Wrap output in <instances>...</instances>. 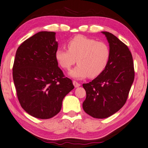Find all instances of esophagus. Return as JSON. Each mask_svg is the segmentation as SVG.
Instances as JSON below:
<instances>
[{
  "label": "esophagus",
  "instance_id": "esophagus-1",
  "mask_svg": "<svg viewBox=\"0 0 148 148\" xmlns=\"http://www.w3.org/2000/svg\"><path fill=\"white\" fill-rule=\"evenodd\" d=\"M73 85L75 88H78L79 87V86H80V84H79V82H77V81H75V80H74V81H73Z\"/></svg>",
  "mask_w": 148,
  "mask_h": 148
}]
</instances>
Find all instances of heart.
<instances>
[{
  "label": "heart",
  "instance_id": "b5f03b06",
  "mask_svg": "<svg viewBox=\"0 0 148 148\" xmlns=\"http://www.w3.org/2000/svg\"><path fill=\"white\" fill-rule=\"evenodd\" d=\"M68 49L58 48L55 58L61 68L68 70L76 62L78 65L69 71V76L81 79L94 78L102 73L110 59V50L106 44L83 35H77L67 44Z\"/></svg>",
  "mask_w": 148,
  "mask_h": 148
}]
</instances>
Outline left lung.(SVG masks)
<instances>
[{
    "instance_id": "obj_1",
    "label": "left lung",
    "mask_w": 148,
    "mask_h": 148,
    "mask_svg": "<svg viewBox=\"0 0 148 148\" xmlns=\"http://www.w3.org/2000/svg\"><path fill=\"white\" fill-rule=\"evenodd\" d=\"M102 33L110 46V59L101 74L82 84L86 92L83 110L97 119L108 118L122 108L135 77L133 57L128 47L112 33Z\"/></svg>"
}]
</instances>
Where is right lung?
Wrapping results in <instances>:
<instances>
[{
    "mask_svg": "<svg viewBox=\"0 0 148 148\" xmlns=\"http://www.w3.org/2000/svg\"><path fill=\"white\" fill-rule=\"evenodd\" d=\"M55 33L40 32L27 38L16 50L13 79L21 106L30 115L52 118L60 112L62 100L74 88L64 77L55 58Z\"/></svg>",
    "mask_w": 148,
    "mask_h": 148,
    "instance_id": "obj_1",
    "label": "right lung"
}]
</instances>
